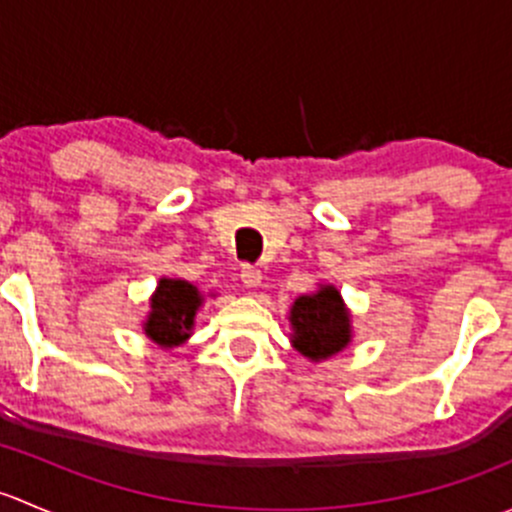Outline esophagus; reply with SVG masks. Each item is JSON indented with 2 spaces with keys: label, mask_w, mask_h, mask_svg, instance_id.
<instances>
[{
  "label": "esophagus",
  "mask_w": 512,
  "mask_h": 512,
  "mask_svg": "<svg viewBox=\"0 0 512 512\" xmlns=\"http://www.w3.org/2000/svg\"><path fill=\"white\" fill-rule=\"evenodd\" d=\"M240 277H242V285H245L247 289L260 287V282H262V272L257 270V267H252V265H245V267H242Z\"/></svg>",
  "instance_id": "34e87169"
}]
</instances>
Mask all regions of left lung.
I'll return each instance as SVG.
<instances>
[{
  "label": "left lung",
  "mask_w": 512,
  "mask_h": 512,
  "mask_svg": "<svg viewBox=\"0 0 512 512\" xmlns=\"http://www.w3.org/2000/svg\"><path fill=\"white\" fill-rule=\"evenodd\" d=\"M292 347L309 361L339 354L352 342V314L334 285H319L314 294H302L289 309Z\"/></svg>",
  "instance_id": "1"
}]
</instances>
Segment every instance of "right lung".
I'll return each instance as SVG.
<instances>
[{"label": "right lung", "instance_id": "obj_1", "mask_svg": "<svg viewBox=\"0 0 512 512\" xmlns=\"http://www.w3.org/2000/svg\"><path fill=\"white\" fill-rule=\"evenodd\" d=\"M200 304H203V294L198 292V287L178 277L175 280L163 277L151 297V312L143 322V332L158 347H180L193 332Z\"/></svg>", "mask_w": 512, "mask_h": 512}]
</instances>
